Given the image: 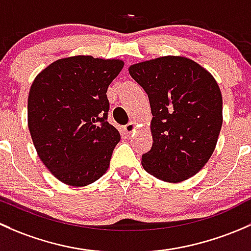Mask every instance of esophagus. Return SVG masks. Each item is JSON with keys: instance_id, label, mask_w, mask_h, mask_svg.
<instances>
[{"instance_id": "obj_1", "label": "esophagus", "mask_w": 251, "mask_h": 251, "mask_svg": "<svg viewBox=\"0 0 251 251\" xmlns=\"http://www.w3.org/2000/svg\"><path fill=\"white\" fill-rule=\"evenodd\" d=\"M136 129V123L135 122H130L128 123V125L125 126V134H126V135H130L131 133H134Z\"/></svg>"}]
</instances>
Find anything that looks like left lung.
I'll list each match as a JSON object with an SVG mask.
<instances>
[{
	"label": "left lung",
	"instance_id": "8db88e82",
	"mask_svg": "<svg viewBox=\"0 0 251 251\" xmlns=\"http://www.w3.org/2000/svg\"><path fill=\"white\" fill-rule=\"evenodd\" d=\"M128 70L146 92L153 116L144 169L167 182L190 179L209 161L221 130L222 95L215 78L196 61L176 55Z\"/></svg>",
	"mask_w": 251,
	"mask_h": 251
}]
</instances>
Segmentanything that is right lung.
I'll return each mask as SVG.
<instances>
[{"label": "right lung", "mask_w": 251, "mask_h": 251, "mask_svg": "<svg viewBox=\"0 0 251 251\" xmlns=\"http://www.w3.org/2000/svg\"><path fill=\"white\" fill-rule=\"evenodd\" d=\"M123 66L120 59L69 56L33 79L27 99L31 139L59 181L82 187L108 169L121 135L107 122L106 92Z\"/></svg>", "instance_id": "right-lung-1"}]
</instances>
